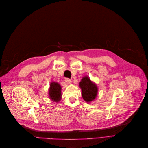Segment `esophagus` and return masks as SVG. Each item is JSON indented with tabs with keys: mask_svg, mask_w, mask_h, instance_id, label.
<instances>
[{
	"mask_svg": "<svg viewBox=\"0 0 148 148\" xmlns=\"http://www.w3.org/2000/svg\"><path fill=\"white\" fill-rule=\"evenodd\" d=\"M65 83H66L67 84H69L71 83V80L69 79H68V78H66V79H65Z\"/></svg>",
	"mask_w": 148,
	"mask_h": 148,
	"instance_id": "1",
	"label": "esophagus"
}]
</instances>
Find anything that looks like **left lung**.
I'll list each match as a JSON object with an SVG mask.
<instances>
[{
    "label": "left lung",
    "mask_w": 148,
    "mask_h": 148,
    "mask_svg": "<svg viewBox=\"0 0 148 148\" xmlns=\"http://www.w3.org/2000/svg\"><path fill=\"white\" fill-rule=\"evenodd\" d=\"M82 88V95L83 99L90 102L93 100L97 94V87L88 77H84L79 83Z\"/></svg>",
    "instance_id": "1"
}]
</instances>
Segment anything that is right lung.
I'll return each instance as SVG.
<instances>
[{
	"mask_svg": "<svg viewBox=\"0 0 148 148\" xmlns=\"http://www.w3.org/2000/svg\"><path fill=\"white\" fill-rule=\"evenodd\" d=\"M50 99L56 102L60 101L61 97V87L57 83L52 82L49 90Z\"/></svg>",
	"mask_w": 148,
	"mask_h": 148,
	"instance_id": "add662e5",
	"label": "right lung"
}]
</instances>
